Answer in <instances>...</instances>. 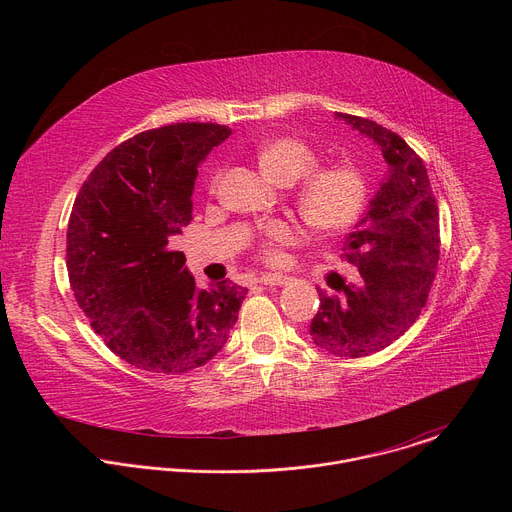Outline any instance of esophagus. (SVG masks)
Segmentation results:
<instances>
[{
    "instance_id": "obj_1",
    "label": "esophagus",
    "mask_w": 512,
    "mask_h": 512,
    "mask_svg": "<svg viewBox=\"0 0 512 512\" xmlns=\"http://www.w3.org/2000/svg\"><path fill=\"white\" fill-rule=\"evenodd\" d=\"M289 281H291V277L281 275V273H279V275H277V273H273V275L269 273V275H261V277H259V283H261V285H271V287H273V285H287Z\"/></svg>"
}]
</instances>
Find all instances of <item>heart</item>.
<instances>
[{"mask_svg":"<svg viewBox=\"0 0 512 512\" xmlns=\"http://www.w3.org/2000/svg\"><path fill=\"white\" fill-rule=\"evenodd\" d=\"M261 172L277 184H294V204L302 221L318 235H338L352 227L369 200V176L358 164L340 160L324 166L312 145L300 137H277L257 152ZM221 176L210 180L216 192ZM300 243V231L283 221L269 223L257 243V257L271 267L285 265L287 247Z\"/></svg>","mask_w":512,"mask_h":512,"instance_id":"1","label":"heart"}]
</instances>
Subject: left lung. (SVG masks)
I'll list each match as a JSON object with an SVG mask.
<instances>
[{"label": "left lung", "mask_w": 512, "mask_h": 512, "mask_svg": "<svg viewBox=\"0 0 512 512\" xmlns=\"http://www.w3.org/2000/svg\"><path fill=\"white\" fill-rule=\"evenodd\" d=\"M338 117L379 143L389 174L346 237L356 277H340L336 294L318 289L310 336L330 354L360 358L393 344L425 308L440 261V210L423 160L401 135L358 115Z\"/></svg>", "instance_id": "8db88e82"}]
</instances>
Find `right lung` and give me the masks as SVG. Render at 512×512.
Listing matches in <instances>:
<instances>
[{
  "instance_id": "right-lung-1",
  "label": "right lung",
  "mask_w": 512,
  "mask_h": 512,
  "mask_svg": "<svg viewBox=\"0 0 512 512\" xmlns=\"http://www.w3.org/2000/svg\"><path fill=\"white\" fill-rule=\"evenodd\" d=\"M233 131L174 123L133 135L81 186L66 231L70 289L121 360L178 375L223 350L247 289H198L172 243L192 221L198 166Z\"/></svg>"
}]
</instances>
